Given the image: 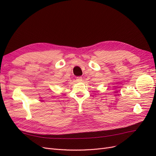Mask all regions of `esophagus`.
I'll list each match as a JSON object with an SVG mask.
<instances>
[{
    "label": "esophagus",
    "mask_w": 156,
    "mask_h": 156,
    "mask_svg": "<svg viewBox=\"0 0 156 156\" xmlns=\"http://www.w3.org/2000/svg\"><path fill=\"white\" fill-rule=\"evenodd\" d=\"M76 81L77 82H82V78L81 76H79V77H76Z\"/></svg>",
    "instance_id": "obj_1"
}]
</instances>
